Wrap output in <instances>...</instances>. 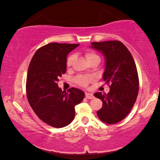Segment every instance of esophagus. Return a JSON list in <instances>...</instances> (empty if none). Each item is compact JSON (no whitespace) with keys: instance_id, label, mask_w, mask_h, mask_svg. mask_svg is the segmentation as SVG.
Returning a JSON list of instances; mask_svg holds the SVG:
<instances>
[{"instance_id":"obj_1","label":"esophagus","mask_w":160,"mask_h":160,"mask_svg":"<svg viewBox=\"0 0 160 160\" xmlns=\"http://www.w3.org/2000/svg\"><path fill=\"white\" fill-rule=\"evenodd\" d=\"M86 98L88 99H92V98H94V95H93L92 93L86 92Z\"/></svg>"}]
</instances>
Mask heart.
<instances>
[{
  "instance_id": "heart-1",
  "label": "heart",
  "mask_w": 160,
  "mask_h": 160,
  "mask_svg": "<svg viewBox=\"0 0 160 160\" xmlns=\"http://www.w3.org/2000/svg\"><path fill=\"white\" fill-rule=\"evenodd\" d=\"M85 56H86V59H87V61L88 60L91 59V58L98 56L96 54L90 52V51H87V52H86ZM74 58H75V56L73 54L70 55V56L68 57L67 62H66V65H67L68 67H70V66L72 65L73 62L74 61ZM92 80H93L92 77L87 76V75H80V76L77 77V78H75V81H76L77 83L81 86H86L88 84H89V82H90Z\"/></svg>"
}]
</instances>
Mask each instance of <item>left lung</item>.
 <instances>
[{
  "instance_id": "left-lung-1",
  "label": "left lung",
  "mask_w": 160,
  "mask_h": 160,
  "mask_svg": "<svg viewBox=\"0 0 160 160\" xmlns=\"http://www.w3.org/2000/svg\"><path fill=\"white\" fill-rule=\"evenodd\" d=\"M90 47L104 57L102 78L110 83L107 95L99 92L94 94L103 102L97 114L104 122L117 123L128 114L136 101L139 89L136 65L132 54L120 41L92 42Z\"/></svg>"
}]
</instances>
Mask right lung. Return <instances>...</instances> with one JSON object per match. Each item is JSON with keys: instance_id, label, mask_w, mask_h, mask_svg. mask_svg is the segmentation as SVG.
Wrapping results in <instances>:
<instances>
[{"instance_id": "1", "label": "right lung", "mask_w": 160, "mask_h": 160, "mask_svg": "<svg viewBox=\"0 0 160 160\" xmlns=\"http://www.w3.org/2000/svg\"><path fill=\"white\" fill-rule=\"evenodd\" d=\"M79 44L51 43L38 49L28 67L26 93L31 107L42 121L55 128L72 122L75 106L85 93L78 88L68 92L58 87V78L66 73L67 56Z\"/></svg>"}]
</instances>
